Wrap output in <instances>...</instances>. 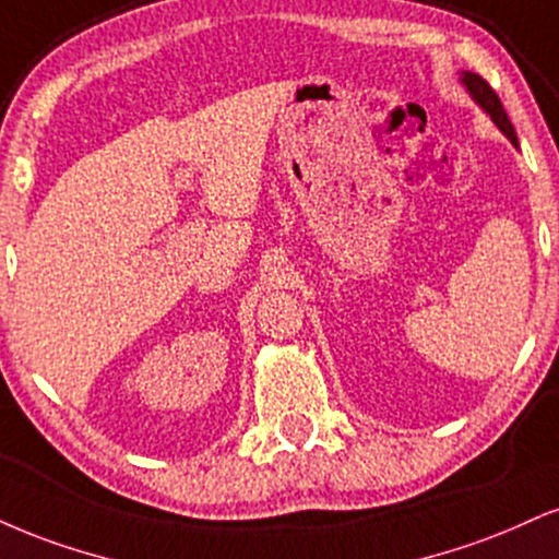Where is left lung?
<instances>
[{
  "label": "left lung",
  "instance_id": "8db88e82",
  "mask_svg": "<svg viewBox=\"0 0 559 559\" xmlns=\"http://www.w3.org/2000/svg\"><path fill=\"white\" fill-rule=\"evenodd\" d=\"M463 85L468 87V93H472L476 104H479L481 109L487 111L489 117H492V122H495L497 127H500L502 132L508 134L510 143L518 145V138H515L513 124H510L508 114H506V109H502V100H500V96H497V93L492 91V85H489L487 80H484L481 75H476V72H463Z\"/></svg>",
  "mask_w": 559,
  "mask_h": 559
}]
</instances>
